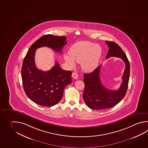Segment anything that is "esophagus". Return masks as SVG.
Returning a JSON list of instances; mask_svg holds the SVG:
<instances>
[{
    "label": "esophagus",
    "mask_w": 148,
    "mask_h": 148,
    "mask_svg": "<svg viewBox=\"0 0 148 148\" xmlns=\"http://www.w3.org/2000/svg\"><path fill=\"white\" fill-rule=\"evenodd\" d=\"M72 77H73V79H78L79 75H78V74L76 73L73 72L72 74Z\"/></svg>",
    "instance_id": "esophagus-1"
}]
</instances>
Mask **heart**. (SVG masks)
<instances>
[{"instance_id": "obj_1", "label": "heart", "mask_w": 148, "mask_h": 148, "mask_svg": "<svg viewBox=\"0 0 148 148\" xmlns=\"http://www.w3.org/2000/svg\"><path fill=\"white\" fill-rule=\"evenodd\" d=\"M102 54L100 45L88 41L76 42L71 47L69 54L64 55V59L70 66H74L76 62L81 63L85 71H91L97 67Z\"/></svg>"}]
</instances>
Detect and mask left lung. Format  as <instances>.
<instances>
[{
    "label": "left lung",
    "mask_w": 148,
    "mask_h": 148,
    "mask_svg": "<svg viewBox=\"0 0 148 148\" xmlns=\"http://www.w3.org/2000/svg\"><path fill=\"white\" fill-rule=\"evenodd\" d=\"M109 47L106 58L110 57L121 58L125 65L122 82L116 90H110L105 88L100 79V65L92 73L84 74L85 88L83 97L88 107L94 110L109 109L116 106L125 97L128 87L130 76V66L129 60L122 48L113 42L106 41Z\"/></svg>",
    "instance_id": "1"
}]
</instances>
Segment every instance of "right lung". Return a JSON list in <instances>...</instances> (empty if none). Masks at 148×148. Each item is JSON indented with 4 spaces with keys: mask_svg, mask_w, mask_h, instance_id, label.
Returning a JSON list of instances; mask_svg holds the SVG:
<instances>
[{
    "mask_svg": "<svg viewBox=\"0 0 148 148\" xmlns=\"http://www.w3.org/2000/svg\"><path fill=\"white\" fill-rule=\"evenodd\" d=\"M66 44L65 36L45 35L30 46L22 65L21 75L25 93L34 102L44 106H52L60 101L64 89L72 83V72L61 69L58 63L48 71L37 68L35 54L37 48L45 47L62 51Z\"/></svg>",
    "mask_w": 148,
    "mask_h": 148,
    "instance_id": "1",
    "label": "right lung"
}]
</instances>
